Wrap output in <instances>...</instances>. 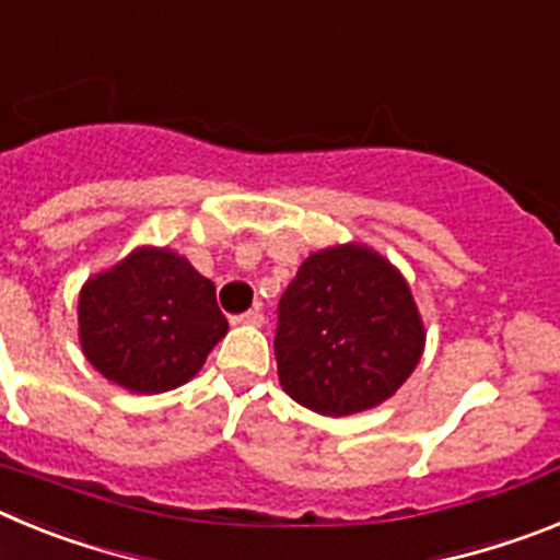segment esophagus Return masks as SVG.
<instances>
[{
	"label": "esophagus",
	"instance_id": "1",
	"mask_svg": "<svg viewBox=\"0 0 560 560\" xmlns=\"http://www.w3.org/2000/svg\"><path fill=\"white\" fill-rule=\"evenodd\" d=\"M232 323H235V325H252V328H260V325H264V314H260V311H257V308H252V311H246V314L235 316Z\"/></svg>",
	"mask_w": 560,
	"mask_h": 560
}]
</instances>
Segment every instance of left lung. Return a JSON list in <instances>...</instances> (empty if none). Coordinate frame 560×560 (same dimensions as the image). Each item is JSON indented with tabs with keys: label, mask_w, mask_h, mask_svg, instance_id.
<instances>
[{
	"label": "left lung",
	"mask_w": 560,
	"mask_h": 560,
	"mask_svg": "<svg viewBox=\"0 0 560 560\" xmlns=\"http://www.w3.org/2000/svg\"><path fill=\"white\" fill-rule=\"evenodd\" d=\"M423 348L407 277L373 246L314 252L280 300L277 375L311 412L345 418L378 407L412 375Z\"/></svg>",
	"instance_id": "obj_1"
}]
</instances>
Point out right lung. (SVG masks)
I'll return each mask as SVG.
<instances>
[{"mask_svg": "<svg viewBox=\"0 0 560 560\" xmlns=\"http://www.w3.org/2000/svg\"><path fill=\"white\" fill-rule=\"evenodd\" d=\"M226 330L212 280L167 246H137L89 277L78 296L83 355L103 378L137 395L187 384Z\"/></svg>", "mask_w": 560, "mask_h": 560, "instance_id": "right-lung-1", "label": "right lung"}]
</instances>
